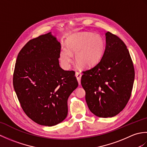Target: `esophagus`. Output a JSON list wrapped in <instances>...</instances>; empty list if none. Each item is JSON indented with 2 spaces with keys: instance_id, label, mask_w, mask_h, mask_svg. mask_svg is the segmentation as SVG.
<instances>
[{
  "instance_id": "1",
  "label": "esophagus",
  "mask_w": 147,
  "mask_h": 147,
  "mask_svg": "<svg viewBox=\"0 0 147 147\" xmlns=\"http://www.w3.org/2000/svg\"><path fill=\"white\" fill-rule=\"evenodd\" d=\"M76 77L77 78L78 82L79 85L81 84V78H82V74L80 72H76Z\"/></svg>"
}]
</instances>
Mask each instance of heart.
<instances>
[{"label":"heart","mask_w":147,"mask_h":147,"mask_svg":"<svg viewBox=\"0 0 147 147\" xmlns=\"http://www.w3.org/2000/svg\"><path fill=\"white\" fill-rule=\"evenodd\" d=\"M67 47L62 46L60 60L65 68L70 67L73 53H76V61L83 67H90L100 61L105 50L104 40L99 35L81 32L71 36L67 40Z\"/></svg>","instance_id":"b5f03b06"}]
</instances>
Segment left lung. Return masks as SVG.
Instances as JSON below:
<instances>
[{
    "label": "left lung",
    "instance_id": "left-lung-1",
    "mask_svg": "<svg viewBox=\"0 0 147 147\" xmlns=\"http://www.w3.org/2000/svg\"><path fill=\"white\" fill-rule=\"evenodd\" d=\"M105 36L100 61L83 71L81 80L90 111L104 118L115 116L126 107L135 80L133 61L125 43L109 32Z\"/></svg>",
    "mask_w": 147,
    "mask_h": 147
}]
</instances>
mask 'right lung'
<instances>
[{"label": "right lung", "mask_w": 147, "mask_h": 147, "mask_svg": "<svg viewBox=\"0 0 147 147\" xmlns=\"http://www.w3.org/2000/svg\"><path fill=\"white\" fill-rule=\"evenodd\" d=\"M61 43L51 33L30 40L19 52L13 86L25 114L52 126L67 115V99L78 86L75 73L59 65Z\"/></svg>", "instance_id": "right-lung-1"}]
</instances>
